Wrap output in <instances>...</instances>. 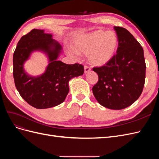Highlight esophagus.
Instances as JSON below:
<instances>
[{
  "instance_id": "34e87169",
  "label": "esophagus",
  "mask_w": 159,
  "mask_h": 159,
  "mask_svg": "<svg viewBox=\"0 0 159 159\" xmlns=\"http://www.w3.org/2000/svg\"><path fill=\"white\" fill-rule=\"evenodd\" d=\"M90 70H91L90 67H89L88 66H84V72H85V74L88 73V72H89Z\"/></svg>"
}]
</instances>
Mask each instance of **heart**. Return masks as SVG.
Listing matches in <instances>:
<instances>
[{
	"label": "heart",
	"mask_w": 159,
	"mask_h": 159,
	"mask_svg": "<svg viewBox=\"0 0 159 159\" xmlns=\"http://www.w3.org/2000/svg\"><path fill=\"white\" fill-rule=\"evenodd\" d=\"M119 40L113 31L95 30L77 38L74 42V50H69L71 55L88 54L91 64L103 66L111 61L117 51Z\"/></svg>",
	"instance_id": "1"
}]
</instances>
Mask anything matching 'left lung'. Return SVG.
Returning a JSON list of instances; mask_svg holds the SVG:
<instances>
[{
    "label": "left lung",
    "instance_id": "8db88e82",
    "mask_svg": "<svg viewBox=\"0 0 159 159\" xmlns=\"http://www.w3.org/2000/svg\"><path fill=\"white\" fill-rule=\"evenodd\" d=\"M119 46L109 63L93 70L98 81L92 88L95 99L102 106L119 110L131 105L140 97L145 81L146 64L139 42L127 29L115 26Z\"/></svg>",
    "mask_w": 159,
    "mask_h": 159
}]
</instances>
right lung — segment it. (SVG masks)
Listing matches in <instances>:
<instances>
[{
    "label": "right lung",
    "mask_w": 159,
    "mask_h": 159,
    "mask_svg": "<svg viewBox=\"0 0 159 159\" xmlns=\"http://www.w3.org/2000/svg\"><path fill=\"white\" fill-rule=\"evenodd\" d=\"M52 36L43 30L33 29L20 38L13 54L16 88L21 97L36 109L50 108L64 102L69 92V81L84 72L83 65L57 60L61 47ZM34 50L46 52L50 61L45 73L38 77L28 76L23 68V62Z\"/></svg>",
    "instance_id": "obj_1"
}]
</instances>
